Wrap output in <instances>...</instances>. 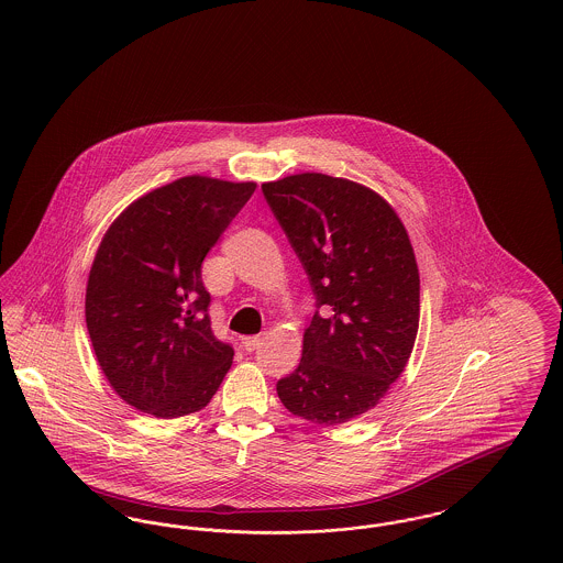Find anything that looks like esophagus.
I'll return each instance as SVG.
<instances>
[{"label": "esophagus", "instance_id": "1", "mask_svg": "<svg viewBox=\"0 0 563 563\" xmlns=\"http://www.w3.org/2000/svg\"><path fill=\"white\" fill-rule=\"evenodd\" d=\"M262 344H264V335L262 333L260 335H249V338L242 340V346H244V350H249V352L260 349Z\"/></svg>", "mask_w": 563, "mask_h": 563}]
</instances>
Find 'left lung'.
<instances>
[{"instance_id":"8db88e82","label":"left lung","mask_w":563,"mask_h":563,"mask_svg":"<svg viewBox=\"0 0 563 563\" xmlns=\"http://www.w3.org/2000/svg\"><path fill=\"white\" fill-rule=\"evenodd\" d=\"M317 306L301 361L278 379L301 420L338 427L374 409L399 379L420 324V272L399 214L372 188L322 173L262 184Z\"/></svg>"}]
</instances>
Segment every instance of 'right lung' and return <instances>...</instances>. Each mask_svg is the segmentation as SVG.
<instances>
[{"instance_id":"right-lung-1","label":"right lung","mask_w":563,"mask_h":563,"mask_svg":"<svg viewBox=\"0 0 563 563\" xmlns=\"http://www.w3.org/2000/svg\"><path fill=\"white\" fill-rule=\"evenodd\" d=\"M257 184L188 175L113 219L86 285V327L113 393L162 420L200 411L232 367L207 314L202 260Z\"/></svg>"}]
</instances>
